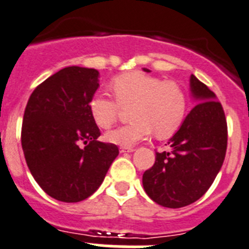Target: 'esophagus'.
Masks as SVG:
<instances>
[{
    "mask_svg": "<svg viewBox=\"0 0 249 249\" xmlns=\"http://www.w3.org/2000/svg\"><path fill=\"white\" fill-rule=\"evenodd\" d=\"M134 148L131 147H120V152L121 153H125V152H134Z\"/></svg>",
    "mask_w": 249,
    "mask_h": 249,
    "instance_id": "34e87169",
    "label": "esophagus"
}]
</instances>
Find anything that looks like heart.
Masks as SVG:
<instances>
[{
	"label": "heart",
	"instance_id": "obj_1",
	"mask_svg": "<svg viewBox=\"0 0 249 249\" xmlns=\"http://www.w3.org/2000/svg\"><path fill=\"white\" fill-rule=\"evenodd\" d=\"M115 100L105 95L93 96L89 104V114L97 126L110 128L116 123L121 107H130L126 125L106 133V141L121 147H130L149 137H172L182 125L187 110L183 89L173 81L133 71L114 77L110 82Z\"/></svg>",
	"mask_w": 249,
	"mask_h": 249
}]
</instances>
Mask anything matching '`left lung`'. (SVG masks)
I'll use <instances>...</instances> for the list:
<instances>
[{"instance_id":"1","label":"left lung","mask_w":249,"mask_h":249,"mask_svg":"<svg viewBox=\"0 0 249 249\" xmlns=\"http://www.w3.org/2000/svg\"><path fill=\"white\" fill-rule=\"evenodd\" d=\"M190 87L196 105L168 141L170 150L156 152V162L143 173L147 195L164 208H183L199 200L214 182L227 152L223 106L194 74Z\"/></svg>"}]
</instances>
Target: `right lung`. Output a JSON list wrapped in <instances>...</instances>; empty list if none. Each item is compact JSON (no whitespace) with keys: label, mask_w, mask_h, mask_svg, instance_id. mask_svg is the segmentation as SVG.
Listing matches in <instances>:
<instances>
[{"label":"right lung","mask_w":249,"mask_h":249,"mask_svg":"<svg viewBox=\"0 0 249 249\" xmlns=\"http://www.w3.org/2000/svg\"><path fill=\"white\" fill-rule=\"evenodd\" d=\"M99 76L93 68L67 67L37 86L25 107V160L37 185L59 201L92 195L119 154L115 144L97 141L101 133L89 114Z\"/></svg>","instance_id":"1"}]
</instances>
